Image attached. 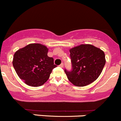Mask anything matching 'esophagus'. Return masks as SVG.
<instances>
[{"label": "esophagus", "instance_id": "34e87169", "mask_svg": "<svg viewBox=\"0 0 121 121\" xmlns=\"http://www.w3.org/2000/svg\"><path fill=\"white\" fill-rule=\"evenodd\" d=\"M59 66H60V68H63V63H61L60 65H59Z\"/></svg>", "mask_w": 121, "mask_h": 121}]
</instances>
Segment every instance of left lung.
<instances>
[{
	"label": "left lung",
	"instance_id": "left-lung-1",
	"mask_svg": "<svg viewBox=\"0 0 121 121\" xmlns=\"http://www.w3.org/2000/svg\"><path fill=\"white\" fill-rule=\"evenodd\" d=\"M72 70H65L68 79L73 85L83 87L95 80L105 64L103 51L90 44H81L69 50Z\"/></svg>",
	"mask_w": 121,
	"mask_h": 121
}]
</instances>
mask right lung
Masks as SVG:
<instances>
[{"mask_svg": "<svg viewBox=\"0 0 121 121\" xmlns=\"http://www.w3.org/2000/svg\"><path fill=\"white\" fill-rule=\"evenodd\" d=\"M48 48L41 43H30L15 52L13 65L16 72L27 85L41 86L56 67L47 55Z\"/></svg>", "mask_w": 121, "mask_h": 121, "instance_id": "add662e5", "label": "right lung"}]
</instances>
